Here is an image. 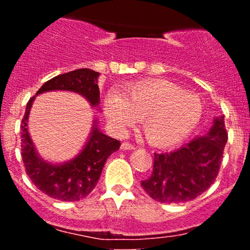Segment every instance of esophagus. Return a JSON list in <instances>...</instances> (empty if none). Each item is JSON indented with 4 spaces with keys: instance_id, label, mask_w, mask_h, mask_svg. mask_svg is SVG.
Returning a JSON list of instances; mask_svg holds the SVG:
<instances>
[{
    "instance_id": "34e87169",
    "label": "esophagus",
    "mask_w": 250,
    "mask_h": 250,
    "mask_svg": "<svg viewBox=\"0 0 250 250\" xmlns=\"http://www.w3.org/2000/svg\"><path fill=\"white\" fill-rule=\"evenodd\" d=\"M121 149H123V150H133V149H135V146L131 145L130 142H123L121 145Z\"/></svg>"
}]
</instances>
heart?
<instances>
[{"instance_id":"b5f03b06","label":"heart","mask_w":250,"mask_h":250,"mask_svg":"<svg viewBox=\"0 0 250 250\" xmlns=\"http://www.w3.org/2000/svg\"><path fill=\"white\" fill-rule=\"evenodd\" d=\"M105 115L117 130L142 120L146 139L156 147H170L185 140L199 125L203 104L199 96L165 80L128 85L121 94L105 96Z\"/></svg>"}]
</instances>
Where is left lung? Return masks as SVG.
Returning <instances> with one entry per match:
<instances>
[{"label":"left lung","instance_id":"left-lung-1","mask_svg":"<svg viewBox=\"0 0 250 250\" xmlns=\"http://www.w3.org/2000/svg\"><path fill=\"white\" fill-rule=\"evenodd\" d=\"M228 140L223 116L207 134L169 153L154 154L153 171L141 181L143 190L161 203H182L205 193L214 183Z\"/></svg>","mask_w":250,"mask_h":250}]
</instances>
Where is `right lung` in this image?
<instances>
[{
  "instance_id": "add662e5",
  "label": "right lung",
  "mask_w": 250,
  "mask_h": 250,
  "mask_svg": "<svg viewBox=\"0 0 250 250\" xmlns=\"http://www.w3.org/2000/svg\"><path fill=\"white\" fill-rule=\"evenodd\" d=\"M97 71L87 68L61 74L49 80L37 90V94L50 90H69L81 94L96 107L100 102L97 85ZM33 96L25 107L21 121V151L25 173L37 189L51 199L74 202L87 197L99 182L103 166L114 151L119 150L121 143L102 134L94 127L87 145L74 160L63 165H50L37 155L27 128V120L33 104Z\"/></svg>"
}]
</instances>
